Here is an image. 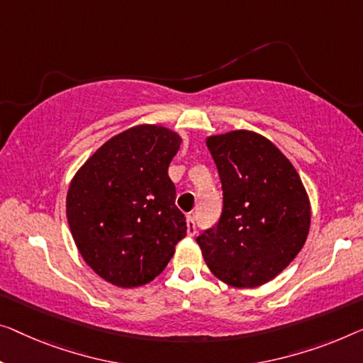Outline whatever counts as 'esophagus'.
I'll list each match as a JSON object with an SVG mask.
<instances>
[{
    "label": "esophagus",
    "mask_w": 363,
    "mask_h": 363,
    "mask_svg": "<svg viewBox=\"0 0 363 363\" xmlns=\"http://www.w3.org/2000/svg\"><path fill=\"white\" fill-rule=\"evenodd\" d=\"M196 233H197L196 216H194V213H189V215H187V235H189V236H194Z\"/></svg>",
    "instance_id": "obj_1"
}]
</instances>
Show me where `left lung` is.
Wrapping results in <instances>:
<instances>
[{
    "mask_svg": "<svg viewBox=\"0 0 363 363\" xmlns=\"http://www.w3.org/2000/svg\"><path fill=\"white\" fill-rule=\"evenodd\" d=\"M218 169L223 208L197 238L216 279L238 289L267 284L296 257L310 231L311 207L298 172L262 135L233 130L207 138Z\"/></svg>",
    "mask_w": 363,
    "mask_h": 363,
    "instance_id": "obj_1",
    "label": "left lung"
}]
</instances>
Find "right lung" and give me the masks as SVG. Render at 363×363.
Masks as SVG:
<instances>
[{
	"instance_id": "1",
	"label": "right lung",
	"mask_w": 363,
	"mask_h": 363,
	"mask_svg": "<svg viewBox=\"0 0 363 363\" xmlns=\"http://www.w3.org/2000/svg\"><path fill=\"white\" fill-rule=\"evenodd\" d=\"M181 142L166 127H132L107 140L69 182L73 240L84 262L112 285L151 282L187 233L167 176Z\"/></svg>"
}]
</instances>
